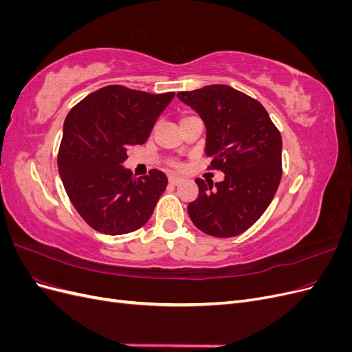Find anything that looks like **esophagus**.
<instances>
[{"label":"esophagus","mask_w":352,"mask_h":352,"mask_svg":"<svg viewBox=\"0 0 352 352\" xmlns=\"http://www.w3.org/2000/svg\"><path fill=\"white\" fill-rule=\"evenodd\" d=\"M168 182L172 184V185H175V186H177V185H180L184 182V179L182 177H176V176H170L168 177Z\"/></svg>","instance_id":"esophagus-1"}]
</instances>
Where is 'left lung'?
I'll use <instances>...</instances> for the list:
<instances>
[{
    "label": "left lung",
    "instance_id": "obj_1",
    "mask_svg": "<svg viewBox=\"0 0 352 352\" xmlns=\"http://www.w3.org/2000/svg\"><path fill=\"white\" fill-rule=\"evenodd\" d=\"M177 98L204 122L210 167L225 173L216 185L195 180L199 194L188 214L207 235L236 236L261 217L278 190L280 133L258 101L228 85L179 92Z\"/></svg>",
    "mask_w": 352,
    "mask_h": 352
}]
</instances>
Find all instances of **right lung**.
Here are the masks:
<instances>
[{
  "label": "right lung",
  "mask_w": 352,
  "mask_h": 352,
  "mask_svg": "<svg viewBox=\"0 0 352 352\" xmlns=\"http://www.w3.org/2000/svg\"><path fill=\"white\" fill-rule=\"evenodd\" d=\"M175 92L148 94L111 85L92 92L67 114L58 151V173L73 207L105 235L142 228L167 186L160 170L135 179L123 163L142 145Z\"/></svg>",
  "instance_id": "add662e5"
}]
</instances>
